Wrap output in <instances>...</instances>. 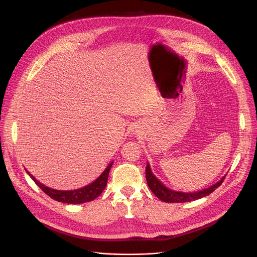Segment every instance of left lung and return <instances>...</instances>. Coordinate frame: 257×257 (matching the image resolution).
<instances>
[{
  "label": "left lung",
  "instance_id": "1",
  "mask_svg": "<svg viewBox=\"0 0 257 257\" xmlns=\"http://www.w3.org/2000/svg\"><path fill=\"white\" fill-rule=\"evenodd\" d=\"M225 176H223L217 183L204 188V190H200L193 193H184V192L174 191L167 187L153 174L149 163H147V168H146V179H147L148 185L150 187V190L158 199H160L164 202H167V203H183V202H191V201L198 200L200 198L206 197L210 195L215 188H218L222 184V182L225 179Z\"/></svg>",
  "mask_w": 257,
  "mask_h": 257
}]
</instances>
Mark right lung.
<instances>
[{
	"instance_id": "obj_1",
	"label": "right lung",
	"mask_w": 257,
	"mask_h": 257,
	"mask_svg": "<svg viewBox=\"0 0 257 257\" xmlns=\"http://www.w3.org/2000/svg\"><path fill=\"white\" fill-rule=\"evenodd\" d=\"M112 164L113 161H111V163L107 166V168L102 172L100 176L91 183L83 187L77 188V190H71V191H60V190H54V188L48 187L44 185L42 182H39L33 175L30 174L26 169L25 171L31 177V179L37 184V186L40 187V190H43L44 193H46L52 199L56 200L58 202H62V203H67V204H81V203H85V202L92 201L102 194V192L106 187L108 175H109V171L112 167Z\"/></svg>"
}]
</instances>
